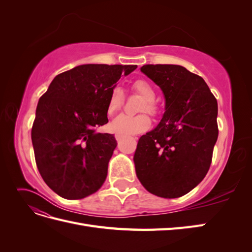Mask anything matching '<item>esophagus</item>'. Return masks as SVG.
I'll use <instances>...</instances> for the list:
<instances>
[{
    "mask_svg": "<svg viewBox=\"0 0 252 252\" xmlns=\"http://www.w3.org/2000/svg\"><path fill=\"white\" fill-rule=\"evenodd\" d=\"M114 136H116V140H117V141H120L122 138H123V135H121V134H119V133H117Z\"/></svg>",
    "mask_w": 252,
    "mask_h": 252,
    "instance_id": "esophagus-1",
    "label": "esophagus"
}]
</instances>
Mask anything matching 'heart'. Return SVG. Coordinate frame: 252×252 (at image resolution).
I'll list each match as a JSON object with an SVG mask.
<instances>
[{"instance_id": "b5f03b06", "label": "heart", "mask_w": 252, "mask_h": 252, "mask_svg": "<svg viewBox=\"0 0 252 252\" xmlns=\"http://www.w3.org/2000/svg\"><path fill=\"white\" fill-rule=\"evenodd\" d=\"M131 89L135 94H138L143 97L139 111H146L152 114V116H156L158 113V106L155 102L156 90L151 86V84L143 79H138L131 84ZM123 101V91L119 87L113 88L109 94L107 107H106V111H107L108 116H113L114 113L118 112L122 108ZM151 121L146 114H139L136 117H129L125 116V114H121V116L117 117L111 122L110 128L113 132H117L119 134L131 135L146 131L147 129H149Z\"/></svg>"}]
</instances>
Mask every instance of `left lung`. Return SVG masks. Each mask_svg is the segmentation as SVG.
<instances>
[{
    "label": "left lung",
    "mask_w": 252,
    "mask_h": 252,
    "mask_svg": "<svg viewBox=\"0 0 252 252\" xmlns=\"http://www.w3.org/2000/svg\"><path fill=\"white\" fill-rule=\"evenodd\" d=\"M141 71L161 88L165 112L142 135L133 161L136 177L150 193L175 199L207 174L218 140V102L205 81L180 65H144Z\"/></svg>",
    "instance_id": "left-lung-1"
}]
</instances>
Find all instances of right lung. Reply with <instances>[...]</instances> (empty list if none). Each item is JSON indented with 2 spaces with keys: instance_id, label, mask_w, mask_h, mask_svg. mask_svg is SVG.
Returning a JSON list of instances; mask_svg holds the SVG:
<instances>
[{
  "instance_id": "1",
  "label": "right lung",
  "mask_w": 252,
  "mask_h": 252,
  "mask_svg": "<svg viewBox=\"0 0 252 252\" xmlns=\"http://www.w3.org/2000/svg\"><path fill=\"white\" fill-rule=\"evenodd\" d=\"M136 65L85 64L58 74L37 103L32 140L44 182L67 200L96 192L117 141L96 132L108 123L109 94Z\"/></svg>"
}]
</instances>
